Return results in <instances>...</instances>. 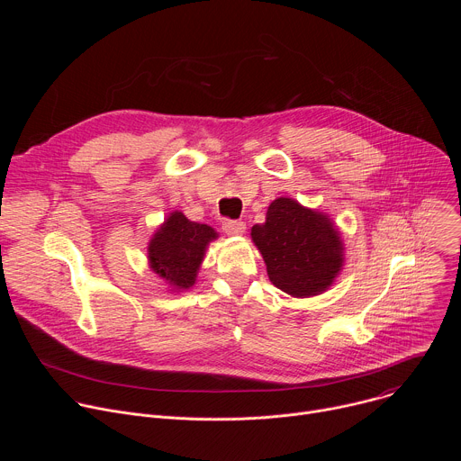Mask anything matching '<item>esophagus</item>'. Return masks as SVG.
I'll use <instances>...</instances> for the list:
<instances>
[{
  "label": "esophagus",
  "instance_id": "esophagus-1",
  "mask_svg": "<svg viewBox=\"0 0 461 461\" xmlns=\"http://www.w3.org/2000/svg\"><path fill=\"white\" fill-rule=\"evenodd\" d=\"M222 230H224L228 235H231V237H239V235H242V233L246 231V224L240 222V221H226V222L222 224Z\"/></svg>",
  "mask_w": 461,
  "mask_h": 461
}]
</instances>
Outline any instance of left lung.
Listing matches in <instances>:
<instances>
[{"label":"left lung","instance_id":"left-lung-1","mask_svg":"<svg viewBox=\"0 0 461 461\" xmlns=\"http://www.w3.org/2000/svg\"><path fill=\"white\" fill-rule=\"evenodd\" d=\"M249 235L272 285L292 297L324 294L343 272L345 242L336 222L290 196L276 199Z\"/></svg>","mask_w":461,"mask_h":461}]
</instances>
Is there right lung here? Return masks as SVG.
I'll use <instances>...</instances> for the list:
<instances>
[{
    "instance_id": "obj_1",
    "label": "right lung",
    "mask_w": 461,
    "mask_h": 461,
    "mask_svg": "<svg viewBox=\"0 0 461 461\" xmlns=\"http://www.w3.org/2000/svg\"><path fill=\"white\" fill-rule=\"evenodd\" d=\"M217 239L219 233L212 226L193 222L175 210L149 239V268L167 285L169 292H185L194 286L206 249Z\"/></svg>"
}]
</instances>
